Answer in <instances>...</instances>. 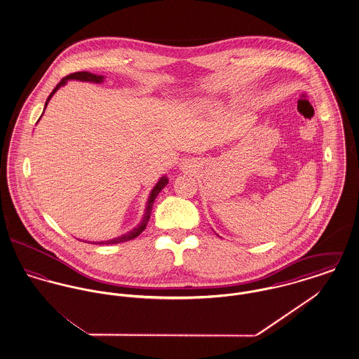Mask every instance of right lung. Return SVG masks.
I'll use <instances>...</instances> for the list:
<instances>
[{
  "label": "right lung",
  "mask_w": 359,
  "mask_h": 359,
  "mask_svg": "<svg viewBox=\"0 0 359 359\" xmlns=\"http://www.w3.org/2000/svg\"><path fill=\"white\" fill-rule=\"evenodd\" d=\"M69 79L83 81V82H94V83H101L103 81V76H101V75H95V74H91V72H87V71H81V72L69 74L67 76H65V78H63V79L56 85V87L52 90L50 97L47 98L46 107H47V104H48V101L51 100L52 95L56 93V90H57L59 87L66 85V82L69 81ZM167 184H168V179H167L165 176H163V177L158 180V183L154 186V189H152V192H151V196H149V201H148L147 208H145L144 218H142V221H141V223L137 226L136 229H133L132 231L126 233L125 236H121L118 238L110 239V241H104V242H97V243H101V245H104V243H106V245H107V243H120V242H126V241H129V239H133L138 237V236L145 230L147 223H148L149 218H151V212H152V208H154V199H156V196L160 194V191H161L163 188L165 187Z\"/></svg>",
  "instance_id": "1"
}]
</instances>
